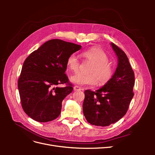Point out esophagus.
<instances>
[{
  "mask_svg": "<svg viewBox=\"0 0 155 155\" xmlns=\"http://www.w3.org/2000/svg\"><path fill=\"white\" fill-rule=\"evenodd\" d=\"M74 90L75 91H81V90H83V88H81L80 87H79V86L76 85V86H74Z\"/></svg>",
  "mask_w": 155,
  "mask_h": 155,
  "instance_id": "34e87169",
  "label": "esophagus"
}]
</instances>
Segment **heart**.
I'll list each match as a JSON object with an SVG mask.
<instances>
[{"mask_svg":"<svg viewBox=\"0 0 155 155\" xmlns=\"http://www.w3.org/2000/svg\"><path fill=\"white\" fill-rule=\"evenodd\" d=\"M83 59L91 63L87 72L82 74L78 73L70 78V81L79 85H95L97 83L100 86H104L109 83L113 77L114 68L109 63V57L105 51L98 47H92L84 50L81 53ZM80 63L77 56L70 54L67 59V67L73 72H77Z\"/></svg>","mask_w":155,"mask_h":155,"instance_id":"1","label":"heart"}]
</instances>
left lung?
I'll return each mask as SVG.
<instances>
[{
  "label": "left lung",
  "instance_id": "left-lung-1",
  "mask_svg": "<svg viewBox=\"0 0 155 155\" xmlns=\"http://www.w3.org/2000/svg\"><path fill=\"white\" fill-rule=\"evenodd\" d=\"M118 58L111 80L96 92L85 91L84 116L89 124L105 127L114 124L126 114L134 96V74L124 51L111 43Z\"/></svg>",
  "mask_w": 155,
  "mask_h": 155
}]
</instances>
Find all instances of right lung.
<instances>
[{
    "label": "right lung",
    "mask_w": 155,
    "mask_h": 155,
    "mask_svg": "<svg viewBox=\"0 0 155 155\" xmlns=\"http://www.w3.org/2000/svg\"><path fill=\"white\" fill-rule=\"evenodd\" d=\"M81 46L51 39L33 51L23 63L18 79L21 105L25 113L39 122L56 119L62 101L73 91L72 84L64 74L67 59ZM65 84L64 87H58Z\"/></svg>",
    "instance_id": "1"
}]
</instances>
